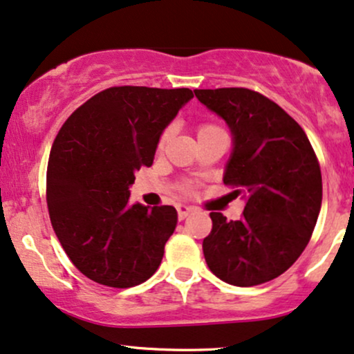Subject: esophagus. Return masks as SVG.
Instances as JSON below:
<instances>
[{"mask_svg":"<svg viewBox=\"0 0 354 354\" xmlns=\"http://www.w3.org/2000/svg\"><path fill=\"white\" fill-rule=\"evenodd\" d=\"M194 212V208L192 207H187V205H177V216L178 220H184V218H187L190 215V213Z\"/></svg>","mask_w":354,"mask_h":354,"instance_id":"obj_1","label":"esophagus"}]
</instances>
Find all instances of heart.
<instances>
[{
    "mask_svg": "<svg viewBox=\"0 0 354 354\" xmlns=\"http://www.w3.org/2000/svg\"><path fill=\"white\" fill-rule=\"evenodd\" d=\"M215 129H220V128H218V126H215V124L205 123V124H202V126H200V128H198V134L210 133V131H215ZM170 134H172V131H170V128L164 129L162 133H160L159 141H157V149H159V151L164 149L165 144H167V141H169ZM192 190H194V185L189 184V182H187V184H182V185H180V192H182V194H190Z\"/></svg>",
    "mask_w": 354,
    "mask_h": 354,
    "instance_id": "obj_1",
    "label": "heart"
}]
</instances>
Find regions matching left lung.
<instances>
[{"label": "left lung", "instance_id": "obj_1", "mask_svg": "<svg viewBox=\"0 0 354 354\" xmlns=\"http://www.w3.org/2000/svg\"><path fill=\"white\" fill-rule=\"evenodd\" d=\"M228 123L233 154L225 185L244 195L239 220L212 212L203 256L218 279L238 287L286 272L310 241L322 207L320 164L305 131L264 95L250 88L195 90Z\"/></svg>", "mask_w": 354, "mask_h": 354}]
</instances>
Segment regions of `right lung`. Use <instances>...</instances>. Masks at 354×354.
<instances>
[{
    "mask_svg": "<svg viewBox=\"0 0 354 354\" xmlns=\"http://www.w3.org/2000/svg\"><path fill=\"white\" fill-rule=\"evenodd\" d=\"M189 88L111 86L68 116L52 144L47 208L68 259L93 282L128 289L159 268L177 225L170 205H129V185L151 167L165 126Z\"/></svg>",
    "mask_w": 354,
    "mask_h": 354,
    "instance_id": "1",
    "label": "right lung"
}]
</instances>
